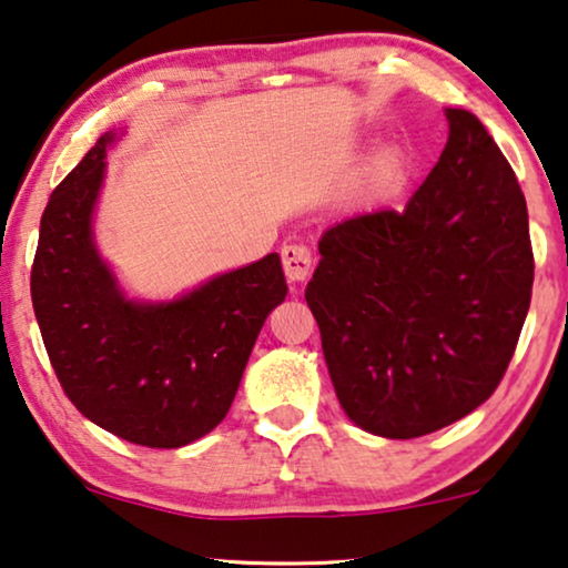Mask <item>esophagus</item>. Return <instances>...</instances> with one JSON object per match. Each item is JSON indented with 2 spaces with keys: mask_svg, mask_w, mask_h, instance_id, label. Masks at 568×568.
Instances as JSON below:
<instances>
[{
  "mask_svg": "<svg viewBox=\"0 0 568 568\" xmlns=\"http://www.w3.org/2000/svg\"><path fill=\"white\" fill-rule=\"evenodd\" d=\"M283 270L291 283H303L311 273V250L306 244H285L283 252Z\"/></svg>",
  "mask_w": 568,
  "mask_h": 568,
  "instance_id": "34e87169",
  "label": "esophagus"
}]
</instances>
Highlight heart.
Here are the masks:
<instances>
[{"label": "heart", "mask_w": 568, "mask_h": 568, "mask_svg": "<svg viewBox=\"0 0 568 568\" xmlns=\"http://www.w3.org/2000/svg\"><path fill=\"white\" fill-rule=\"evenodd\" d=\"M404 154L398 149H383L371 164V182L375 187H390L402 178Z\"/></svg>", "instance_id": "heart-1"}]
</instances>
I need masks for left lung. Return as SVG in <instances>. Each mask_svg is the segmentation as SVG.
<instances>
[{"instance_id":"8db88e82","label":"left lung","mask_w":568,"mask_h":568,"mask_svg":"<svg viewBox=\"0 0 568 568\" xmlns=\"http://www.w3.org/2000/svg\"><path fill=\"white\" fill-rule=\"evenodd\" d=\"M445 118L440 162L404 211L326 229L306 287L342 409L390 440L481 406L530 308L535 262L513 166L474 113Z\"/></svg>"}]
</instances>
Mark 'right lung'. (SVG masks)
Segmentation results:
<instances>
[{"mask_svg":"<svg viewBox=\"0 0 568 568\" xmlns=\"http://www.w3.org/2000/svg\"><path fill=\"white\" fill-rule=\"evenodd\" d=\"M115 139L102 133L51 193L30 295L71 404L128 443L182 447L226 417L262 324L287 285L273 252L180 298H128L92 231L105 149Z\"/></svg>","mask_w":568,"mask_h":568,"instance_id":"obj_1","label":"right lung"}]
</instances>
